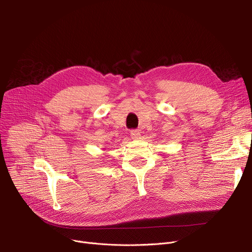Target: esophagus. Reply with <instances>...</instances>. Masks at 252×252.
<instances>
[{
  "instance_id": "esophagus-1",
  "label": "esophagus",
  "mask_w": 252,
  "mask_h": 252,
  "mask_svg": "<svg viewBox=\"0 0 252 252\" xmlns=\"http://www.w3.org/2000/svg\"><path fill=\"white\" fill-rule=\"evenodd\" d=\"M141 136V133L139 129H131L130 130V137L133 139H139Z\"/></svg>"
}]
</instances>
